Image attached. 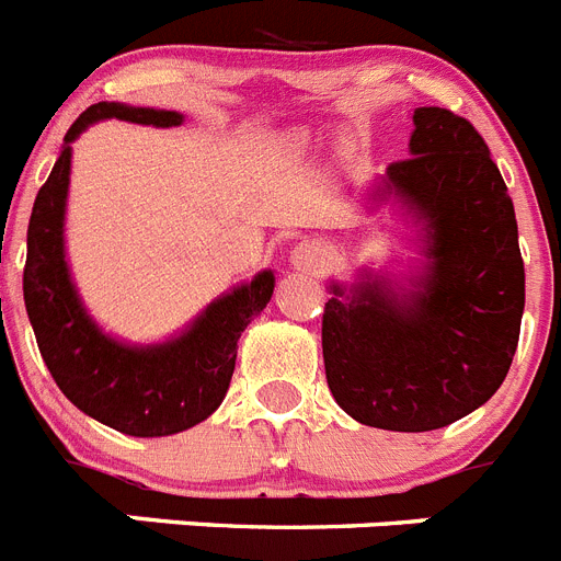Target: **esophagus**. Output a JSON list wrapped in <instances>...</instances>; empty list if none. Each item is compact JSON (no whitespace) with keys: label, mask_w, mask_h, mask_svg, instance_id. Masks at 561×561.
I'll return each instance as SVG.
<instances>
[{"label":"esophagus","mask_w":561,"mask_h":561,"mask_svg":"<svg viewBox=\"0 0 561 561\" xmlns=\"http://www.w3.org/2000/svg\"><path fill=\"white\" fill-rule=\"evenodd\" d=\"M323 247L317 244V241H300V244L291 250V266L304 272H314L323 266Z\"/></svg>","instance_id":"obj_1"}]
</instances>
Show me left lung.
Wrapping results in <instances>:
<instances>
[{
  "mask_svg": "<svg viewBox=\"0 0 561 561\" xmlns=\"http://www.w3.org/2000/svg\"><path fill=\"white\" fill-rule=\"evenodd\" d=\"M413 123V157L390 162L381 191L427 221V272L401 297L381 280L331 286L323 311L336 404L396 433L447 427L492 399L525 309L517 219L489 146L449 108L421 106Z\"/></svg>",
  "mask_w": 561,
  "mask_h": 561,
  "instance_id": "left-lung-1",
  "label": "left lung"
}]
</instances>
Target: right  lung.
Listing matches in <instances>:
<instances>
[{
  "label": "right lung",
  "instance_id": "obj_1",
  "mask_svg": "<svg viewBox=\"0 0 561 561\" xmlns=\"http://www.w3.org/2000/svg\"><path fill=\"white\" fill-rule=\"evenodd\" d=\"M180 126V112L95 103L69 126L64 148L36 196L27 225L24 306L38 351L61 393L78 410L117 433L137 438L173 435L219 408L236 370L238 336L270 304L275 277L261 275L219 297L182 336L131 348L103 334L83 311L64 261V207L69 185V142L95 121Z\"/></svg>",
  "mask_w": 561,
  "mask_h": 561
}]
</instances>
